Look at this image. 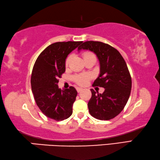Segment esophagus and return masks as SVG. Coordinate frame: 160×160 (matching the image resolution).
Wrapping results in <instances>:
<instances>
[{
    "label": "esophagus",
    "mask_w": 160,
    "mask_h": 160,
    "mask_svg": "<svg viewBox=\"0 0 160 160\" xmlns=\"http://www.w3.org/2000/svg\"><path fill=\"white\" fill-rule=\"evenodd\" d=\"M76 90H77L78 92H80L81 91H82V88H76Z\"/></svg>",
    "instance_id": "obj_1"
}]
</instances>
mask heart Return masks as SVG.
<instances>
[{"label": "heart", "instance_id": "b5f03b06", "mask_svg": "<svg viewBox=\"0 0 160 160\" xmlns=\"http://www.w3.org/2000/svg\"><path fill=\"white\" fill-rule=\"evenodd\" d=\"M92 57H95V55L92 54V52H85L82 53V58H83V59H84V60L88 59V58H90ZM72 55H68V58H66V60H65V66H68V65H69L71 60H72ZM72 79L78 85H85L88 83V80H90V76L88 75H85V74L75 75L72 77Z\"/></svg>", "mask_w": 160, "mask_h": 160}]
</instances>
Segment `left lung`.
<instances>
[{
    "mask_svg": "<svg viewBox=\"0 0 160 160\" xmlns=\"http://www.w3.org/2000/svg\"><path fill=\"white\" fill-rule=\"evenodd\" d=\"M89 50L97 55L100 71L93 86L105 88L102 94L91 89L88 102L90 114L100 120H109L118 115L130 98L132 79L128 68L120 52L111 45L99 41H86L78 50Z\"/></svg>",
    "mask_w": 160,
    "mask_h": 160,
    "instance_id": "1",
    "label": "left lung"
}]
</instances>
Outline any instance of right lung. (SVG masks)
I'll return each mask as SVG.
<instances>
[{
	"label": "right lung",
	"mask_w": 160,
	"mask_h": 160,
	"mask_svg": "<svg viewBox=\"0 0 160 160\" xmlns=\"http://www.w3.org/2000/svg\"><path fill=\"white\" fill-rule=\"evenodd\" d=\"M82 42H55L45 48L35 62L30 80L32 92L38 107L48 118L61 121L72 115L77 90L72 86L62 90L58 83L65 71L68 55Z\"/></svg>",
	"instance_id": "1"
}]
</instances>
